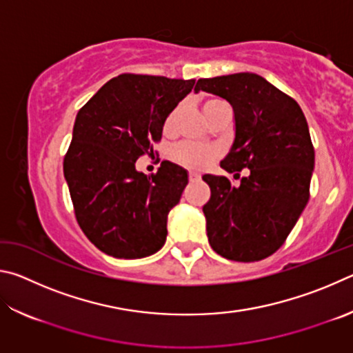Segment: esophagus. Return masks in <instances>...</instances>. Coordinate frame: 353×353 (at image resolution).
<instances>
[{
	"label": "esophagus",
	"mask_w": 353,
	"mask_h": 353,
	"mask_svg": "<svg viewBox=\"0 0 353 353\" xmlns=\"http://www.w3.org/2000/svg\"><path fill=\"white\" fill-rule=\"evenodd\" d=\"M188 179H190V182H196V181H199L201 176L198 174V172H188Z\"/></svg>",
	"instance_id": "esophagus-1"
}]
</instances>
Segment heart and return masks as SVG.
Wrapping results in <instances>:
<instances>
[{
  "label": "heart",
  "mask_w": 353,
  "mask_h": 353,
  "mask_svg": "<svg viewBox=\"0 0 353 353\" xmlns=\"http://www.w3.org/2000/svg\"><path fill=\"white\" fill-rule=\"evenodd\" d=\"M218 99H207L204 103V113L207 115L214 105L219 104ZM177 110H171L165 119V134H171L176 124ZM171 159L188 170H205L221 155V148L216 145H199V143H179L171 149Z\"/></svg>",
  "instance_id": "1"
}]
</instances>
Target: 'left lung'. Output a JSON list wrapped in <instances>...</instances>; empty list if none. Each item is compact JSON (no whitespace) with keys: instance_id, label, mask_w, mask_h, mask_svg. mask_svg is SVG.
<instances>
[{"instance_id":"obj_1","label":"left lung","mask_w":353,"mask_h":353,"mask_svg":"<svg viewBox=\"0 0 353 353\" xmlns=\"http://www.w3.org/2000/svg\"><path fill=\"white\" fill-rule=\"evenodd\" d=\"M229 101L235 141L221 162L224 176H202L210 199L202 207L214 252L234 261H259L288 238L310 199L314 148L305 115L294 99L254 73L199 79L194 92ZM241 169L247 177L240 178Z\"/></svg>"}]
</instances>
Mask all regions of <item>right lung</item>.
Masks as SVG:
<instances>
[{"instance_id":"add662e5","label":"right lung","mask_w":353,"mask_h":353,"mask_svg":"<svg viewBox=\"0 0 353 353\" xmlns=\"http://www.w3.org/2000/svg\"><path fill=\"white\" fill-rule=\"evenodd\" d=\"M193 87L194 79L124 73L77 112L63 174L77 224L104 254L143 259L165 244L168 213L181 201L188 174L163 160L146 176L135 162L152 154L168 113Z\"/></svg>"}]
</instances>
